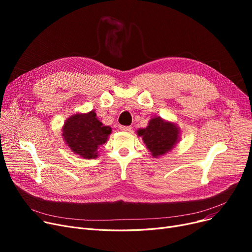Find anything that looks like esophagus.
I'll return each mask as SVG.
<instances>
[{
  "label": "esophagus",
  "instance_id": "obj_1",
  "mask_svg": "<svg viewBox=\"0 0 252 252\" xmlns=\"http://www.w3.org/2000/svg\"><path fill=\"white\" fill-rule=\"evenodd\" d=\"M119 128H121L124 131H131V130H133V127H131L130 126H119Z\"/></svg>",
  "mask_w": 252,
  "mask_h": 252
}]
</instances>
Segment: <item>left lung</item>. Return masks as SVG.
<instances>
[{"label":"left lung","instance_id":"1","mask_svg":"<svg viewBox=\"0 0 252 252\" xmlns=\"http://www.w3.org/2000/svg\"><path fill=\"white\" fill-rule=\"evenodd\" d=\"M179 128L171 123H166L160 117H154L146 128H141L138 135L146 144L154 157L160 156L171 150L179 137Z\"/></svg>","mask_w":252,"mask_h":252}]
</instances>
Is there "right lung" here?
<instances>
[{"label": "right lung", "mask_w": 252, "mask_h": 252, "mask_svg": "<svg viewBox=\"0 0 252 252\" xmlns=\"http://www.w3.org/2000/svg\"><path fill=\"white\" fill-rule=\"evenodd\" d=\"M112 128L98 121L95 111L75 114L66 121L62 136L69 148L83 158L97 157V149L111 134Z\"/></svg>", "instance_id": "right-lung-1"}]
</instances>
